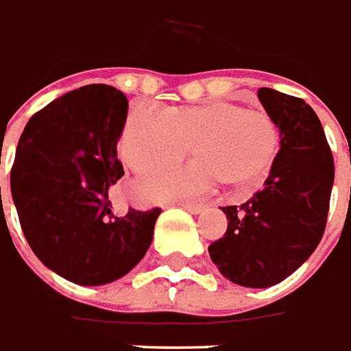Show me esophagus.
I'll return each instance as SVG.
<instances>
[{"mask_svg":"<svg viewBox=\"0 0 351 351\" xmlns=\"http://www.w3.org/2000/svg\"><path fill=\"white\" fill-rule=\"evenodd\" d=\"M181 208L185 211H189V213H193V215H198V213L204 210L202 204H181Z\"/></svg>","mask_w":351,"mask_h":351,"instance_id":"obj_1","label":"esophagus"}]
</instances>
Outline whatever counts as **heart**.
Wrapping results in <instances>:
<instances>
[{
    "mask_svg": "<svg viewBox=\"0 0 351 351\" xmlns=\"http://www.w3.org/2000/svg\"><path fill=\"white\" fill-rule=\"evenodd\" d=\"M189 145L195 166L149 180L143 185L145 195H198L215 183L236 195L251 193L274 166L280 134L267 115L228 101L185 106L168 113L138 106L124 121L119 155L130 170L149 173L178 162Z\"/></svg>",
    "mask_w": 351,
    "mask_h": 351,
    "instance_id": "obj_1",
    "label": "heart"
}]
</instances>
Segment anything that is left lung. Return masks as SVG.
I'll list each match as a JSON object with an SVG mask.
<instances>
[{
  "instance_id": "8db88e82",
  "label": "left lung",
  "mask_w": 351,
  "mask_h": 351,
  "mask_svg": "<svg viewBox=\"0 0 351 351\" xmlns=\"http://www.w3.org/2000/svg\"><path fill=\"white\" fill-rule=\"evenodd\" d=\"M257 94L280 130V151L259 193L240 206L221 208L227 232L208 251L227 280L265 289L302 267L322 242L335 162L322 123L306 101L274 88Z\"/></svg>"
}]
</instances>
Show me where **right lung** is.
Wrapping results in <instances>:
<instances>
[{
	"label": "right lung",
	"mask_w": 351,
	"mask_h": 351,
	"mask_svg": "<svg viewBox=\"0 0 351 351\" xmlns=\"http://www.w3.org/2000/svg\"><path fill=\"white\" fill-rule=\"evenodd\" d=\"M123 92L86 84L29 119L11 170V195L29 247L77 285L123 278L147 253L160 210L115 215L108 191L124 176L117 143Z\"/></svg>",
	"instance_id": "right-lung-1"
}]
</instances>
